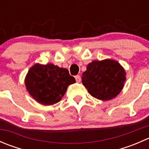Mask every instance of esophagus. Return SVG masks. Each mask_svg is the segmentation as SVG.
<instances>
[{
  "instance_id": "obj_1",
  "label": "esophagus",
  "mask_w": 149,
  "mask_h": 149,
  "mask_svg": "<svg viewBox=\"0 0 149 149\" xmlns=\"http://www.w3.org/2000/svg\"><path fill=\"white\" fill-rule=\"evenodd\" d=\"M75 79H76V82H80L81 81V76H79V75H77V76H75Z\"/></svg>"
}]
</instances>
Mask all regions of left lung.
I'll return each mask as SVG.
<instances>
[{"instance_id": "1", "label": "left lung", "mask_w": 149, "mask_h": 149, "mask_svg": "<svg viewBox=\"0 0 149 149\" xmlns=\"http://www.w3.org/2000/svg\"><path fill=\"white\" fill-rule=\"evenodd\" d=\"M125 71L116 61H94L82 74V84L94 98L107 101L120 93L126 80Z\"/></svg>"}]
</instances>
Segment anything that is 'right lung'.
I'll return each instance as SVG.
<instances>
[{"instance_id":"right-lung-1","label":"right lung","mask_w":149,"mask_h":149,"mask_svg":"<svg viewBox=\"0 0 149 149\" xmlns=\"http://www.w3.org/2000/svg\"><path fill=\"white\" fill-rule=\"evenodd\" d=\"M76 82L68 69L52 63H37L29 70L25 85L30 95L39 103L52 105L60 102L68 86Z\"/></svg>"}]
</instances>
